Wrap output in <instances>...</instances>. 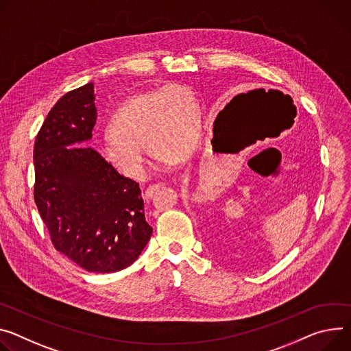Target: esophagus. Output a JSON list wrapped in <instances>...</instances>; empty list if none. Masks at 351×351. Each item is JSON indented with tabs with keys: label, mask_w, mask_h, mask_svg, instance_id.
Here are the masks:
<instances>
[{
	"label": "esophagus",
	"mask_w": 351,
	"mask_h": 351,
	"mask_svg": "<svg viewBox=\"0 0 351 351\" xmlns=\"http://www.w3.org/2000/svg\"><path fill=\"white\" fill-rule=\"evenodd\" d=\"M165 186L164 182H159V183H154V184H149L145 190V199H152L159 189H162Z\"/></svg>",
	"instance_id": "34e87169"
}]
</instances>
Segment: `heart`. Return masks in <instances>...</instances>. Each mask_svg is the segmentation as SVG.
Masks as SVG:
<instances>
[{"label": "heart", "instance_id": "1", "mask_svg": "<svg viewBox=\"0 0 351 351\" xmlns=\"http://www.w3.org/2000/svg\"><path fill=\"white\" fill-rule=\"evenodd\" d=\"M202 125V108L195 92L186 85L171 84L127 99L95 143L108 162L133 178H143L149 168L147 141L164 165H175L197 148Z\"/></svg>", "mask_w": 351, "mask_h": 351}]
</instances>
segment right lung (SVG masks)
I'll list each match as a JSON object with an SVG mask.
<instances>
[{"label": "right lung", "mask_w": 351, "mask_h": 351, "mask_svg": "<svg viewBox=\"0 0 351 351\" xmlns=\"http://www.w3.org/2000/svg\"><path fill=\"white\" fill-rule=\"evenodd\" d=\"M97 123L93 84L60 98L34 149L35 203L54 247L92 273L129 267L152 235L140 184L90 147Z\"/></svg>", "instance_id": "add662e5"}]
</instances>
